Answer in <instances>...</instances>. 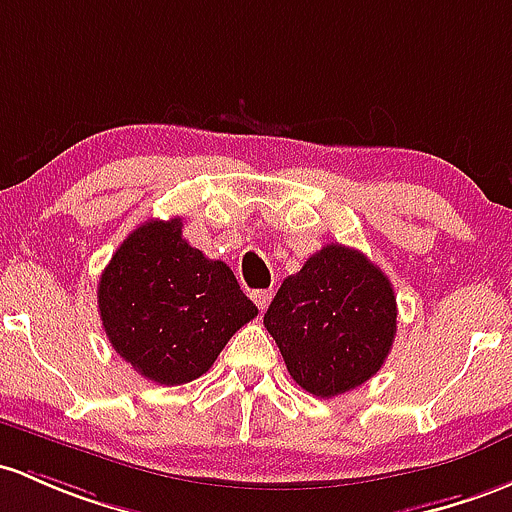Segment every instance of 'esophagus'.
I'll use <instances>...</instances> for the list:
<instances>
[{
	"instance_id": "34e87169",
	"label": "esophagus",
	"mask_w": 512,
	"mask_h": 512,
	"mask_svg": "<svg viewBox=\"0 0 512 512\" xmlns=\"http://www.w3.org/2000/svg\"><path fill=\"white\" fill-rule=\"evenodd\" d=\"M271 300H273V290H256L254 293V302L261 312H266V307L271 305Z\"/></svg>"
}]
</instances>
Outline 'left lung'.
I'll use <instances>...</instances> for the list:
<instances>
[{
    "mask_svg": "<svg viewBox=\"0 0 512 512\" xmlns=\"http://www.w3.org/2000/svg\"><path fill=\"white\" fill-rule=\"evenodd\" d=\"M395 317L386 273L361 251L327 244L283 280L263 324L293 381L334 398L376 376L393 346Z\"/></svg>",
    "mask_w": 512,
    "mask_h": 512,
    "instance_id": "8db88e82",
    "label": "left lung"
}]
</instances>
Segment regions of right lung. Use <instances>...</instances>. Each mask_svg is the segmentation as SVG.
<instances>
[{"label": "right lung", "instance_id": "obj_1", "mask_svg": "<svg viewBox=\"0 0 512 512\" xmlns=\"http://www.w3.org/2000/svg\"><path fill=\"white\" fill-rule=\"evenodd\" d=\"M109 344L136 373L161 386H183L210 371L236 329L258 307L232 268L183 239L180 217L136 227L97 285Z\"/></svg>", "mask_w": 512, "mask_h": 512}]
</instances>
